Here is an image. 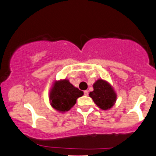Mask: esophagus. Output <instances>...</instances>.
I'll use <instances>...</instances> for the list:
<instances>
[{
	"label": "esophagus",
	"instance_id": "34e87169",
	"mask_svg": "<svg viewBox=\"0 0 156 156\" xmlns=\"http://www.w3.org/2000/svg\"><path fill=\"white\" fill-rule=\"evenodd\" d=\"M88 94H89V91H88V90L84 91V95H85V96H88Z\"/></svg>",
	"mask_w": 156,
	"mask_h": 156
}]
</instances>
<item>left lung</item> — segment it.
<instances>
[{
    "mask_svg": "<svg viewBox=\"0 0 156 156\" xmlns=\"http://www.w3.org/2000/svg\"><path fill=\"white\" fill-rule=\"evenodd\" d=\"M94 91L89 93L95 104L103 110H109L115 103L117 95L111 85L102 79L97 80L93 85Z\"/></svg>",
    "mask_w": 156,
    "mask_h": 156,
    "instance_id": "left-lung-1",
    "label": "left lung"
}]
</instances>
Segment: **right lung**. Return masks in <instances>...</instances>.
I'll list each match as a JSON object with an SVG mask.
<instances>
[{"label": "right lung", "mask_w": 156, "mask_h": 156, "mask_svg": "<svg viewBox=\"0 0 156 156\" xmlns=\"http://www.w3.org/2000/svg\"><path fill=\"white\" fill-rule=\"evenodd\" d=\"M83 95V91L75 87L67 79L56 80L49 94L51 105L59 112H67L75 105L77 99Z\"/></svg>", "instance_id": "right-lung-1"}]
</instances>
